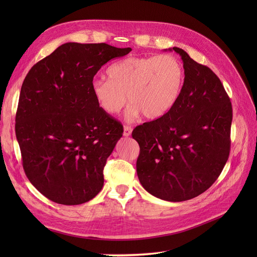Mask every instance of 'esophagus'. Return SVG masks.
Masks as SVG:
<instances>
[{
  "mask_svg": "<svg viewBox=\"0 0 257 257\" xmlns=\"http://www.w3.org/2000/svg\"><path fill=\"white\" fill-rule=\"evenodd\" d=\"M132 134V127L127 126V125H124L123 127V136L124 137H128Z\"/></svg>",
  "mask_w": 257,
  "mask_h": 257,
  "instance_id": "obj_1",
  "label": "esophagus"
}]
</instances>
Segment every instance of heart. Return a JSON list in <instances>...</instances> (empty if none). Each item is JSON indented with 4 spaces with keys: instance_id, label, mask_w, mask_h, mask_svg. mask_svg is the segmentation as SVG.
I'll use <instances>...</instances> for the list:
<instances>
[{
    "instance_id": "heart-1",
    "label": "heart",
    "mask_w": 257,
    "mask_h": 257,
    "mask_svg": "<svg viewBox=\"0 0 257 257\" xmlns=\"http://www.w3.org/2000/svg\"><path fill=\"white\" fill-rule=\"evenodd\" d=\"M108 80L94 79L91 92L97 106L108 115L118 114L127 98L132 104L128 121L143 113L155 120L166 114L177 103L183 87L182 64L170 54L130 57L107 69Z\"/></svg>"
}]
</instances>
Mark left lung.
<instances>
[{
    "label": "left lung",
    "instance_id": "8db88e82",
    "mask_svg": "<svg viewBox=\"0 0 257 257\" xmlns=\"http://www.w3.org/2000/svg\"><path fill=\"white\" fill-rule=\"evenodd\" d=\"M168 50L183 62L180 96L166 114L138 125L132 136L141 147L136 170L144 189L163 200L184 201L208 190L226 164L232 109L211 69L181 48Z\"/></svg>",
    "mask_w": 257,
    "mask_h": 257
}]
</instances>
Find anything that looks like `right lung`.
<instances>
[{"label":"right lung","mask_w":257,"mask_h":257,"mask_svg":"<svg viewBox=\"0 0 257 257\" xmlns=\"http://www.w3.org/2000/svg\"><path fill=\"white\" fill-rule=\"evenodd\" d=\"M131 48L66 43L30 69L16 113L25 173L35 188L61 205H80L104 185L103 169L123 128L97 106L93 77Z\"/></svg>","instance_id":"obj_1"}]
</instances>
